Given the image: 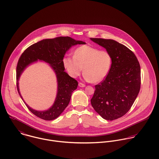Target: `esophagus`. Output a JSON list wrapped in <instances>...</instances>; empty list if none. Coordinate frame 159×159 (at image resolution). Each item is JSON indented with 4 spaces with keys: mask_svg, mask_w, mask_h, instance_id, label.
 Listing matches in <instances>:
<instances>
[{
    "mask_svg": "<svg viewBox=\"0 0 159 159\" xmlns=\"http://www.w3.org/2000/svg\"><path fill=\"white\" fill-rule=\"evenodd\" d=\"M79 86L80 87H85V84H82V83H79Z\"/></svg>",
    "mask_w": 159,
    "mask_h": 159,
    "instance_id": "1",
    "label": "esophagus"
}]
</instances>
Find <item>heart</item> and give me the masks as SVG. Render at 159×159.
<instances>
[{
  "label": "heart",
  "mask_w": 159,
  "mask_h": 159,
  "mask_svg": "<svg viewBox=\"0 0 159 159\" xmlns=\"http://www.w3.org/2000/svg\"><path fill=\"white\" fill-rule=\"evenodd\" d=\"M112 62L110 52L89 45L77 48L74 57L66 55L62 59L63 66L70 77L77 78L83 68L84 79L94 83L102 81L108 75Z\"/></svg>",
  "instance_id": "obj_1"
}]
</instances>
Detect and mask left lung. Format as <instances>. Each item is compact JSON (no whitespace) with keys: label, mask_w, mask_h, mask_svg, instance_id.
Masks as SVG:
<instances>
[{"label":"left lung","mask_w":159,"mask_h":159,"mask_svg":"<svg viewBox=\"0 0 159 159\" xmlns=\"http://www.w3.org/2000/svg\"><path fill=\"white\" fill-rule=\"evenodd\" d=\"M110 52L113 62L105 79L95 86L91 99L94 110L103 119L112 121L124 116L136 99L141 87V67L133 53L113 40L90 38Z\"/></svg>","instance_id":"8db88e82"}]
</instances>
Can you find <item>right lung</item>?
<instances>
[{"instance_id": "add662e5", "label": "right lung", "mask_w": 159, "mask_h": 159, "mask_svg": "<svg viewBox=\"0 0 159 159\" xmlns=\"http://www.w3.org/2000/svg\"><path fill=\"white\" fill-rule=\"evenodd\" d=\"M85 44L84 41H77L69 36H60L43 39L31 45L23 52L16 66V87L21 98L33 114L44 120H53L57 118L67 107L72 93L77 88L78 82L64 71L62 59L66 52L72 46ZM38 60L50 64L56 74L58 82L55 101L50 108L45 111H37L30 107L22 99L18 86L19 77L24 69Z\"/></svg>"}]
</instances>
